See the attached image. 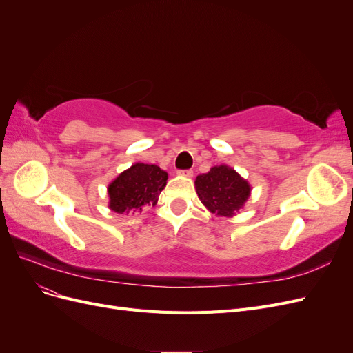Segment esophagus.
Masks as SVG:
<instances>
[{"label": "esophagus", "mask_w": 353, "mask_h": 353, "mask_svg": "<svg viewBox=\"0 0 353 353\" xmlns=\"http://www.w3.org/2000/svg\"><path fill=\"white\" fill-rule=\"evenodd\" d=\"M178 174H179V175H183V176H187V178H191V176H193V170H191V169L178 170Z\"/></svg>", "instance_id": "obj_1"}]
</instances>
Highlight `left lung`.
<instances>
[{"label": "left lung", "instance_id": "8db88e82", "mask_svg": "<svg viewBox=\"0 0 353 353\" xmlns=\"http://www.w3.org/2000/svg\"><path fill=\"white\" fill-rule=\"evenodd\" d=\"M194 184L203 205L219 216H234L250 196L248 181L227 165L210 168L208 174L196 178Z\"/></svg>", "mask_w": 353, "mask_h": 353}]
</instances>
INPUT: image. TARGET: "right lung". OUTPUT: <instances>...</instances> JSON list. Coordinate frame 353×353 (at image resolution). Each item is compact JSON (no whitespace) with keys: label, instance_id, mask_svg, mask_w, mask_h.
<instances>
[{"label":"right lung","instance_id":"obj_1","mask_svg":"<svg viewBox=\"0 0 353 353\" xmlns=\"http://www.w3.org/2000/svg\"><path fill=\"white\" fill-rule=\"evenodd\" d=\"M168 174L156 165L135 163L109 184V208L116 213L154 206L166 187Z\"/></svg>","mask_w":353,"mask_h":353}]
</instances>
